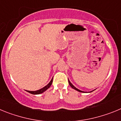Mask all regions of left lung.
<instances>
[{
	"label": "left lung",
	"instance_id": "obj_1",
	"mask_svg": "<svg viewBox=\"0 0 121 121\" xmlns=\"http://www.w3.org/2000/svg\"><path fill=\"white\" fill-rule=\"evenodd\" d=\"M68 83H69V84H70V86H71V88H73V89L76 90L78 91H79V92H83V91H82L79 90V89H78V88H76L75 86H74V85H73V84H71V82H70V81H69V80H68Z\"/></svg>",
	"mask_w": 121,
	"mask_h": 121
}]
</instances>
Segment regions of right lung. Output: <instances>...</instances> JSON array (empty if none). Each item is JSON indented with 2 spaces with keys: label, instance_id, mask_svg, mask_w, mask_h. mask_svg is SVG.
Masks as SVG:
<instances>
[{
  "label": "right lung",
  "instance_id": "right-lung-1",
  "mask_svg": "<svg viewBox=\"0 0 121 121\" xmlns=\"http://www.w3.org/2000/svg\"><path fill=\"white\" fill-rule=\"evenodd\" d=\"M52 82H53V79L51 80V81L50 82V83H49L47 85H46V86H44L43 88H41V89L39 90L34 91H28V92L30 93H31V94H33V95H39V94L42 93L43 92H44L45 91L47 90L48 88H50V86H51V84H52Z\"/></svg>",
  "mask_w": 121,
  "mask_h": 121
}]
</instances>
